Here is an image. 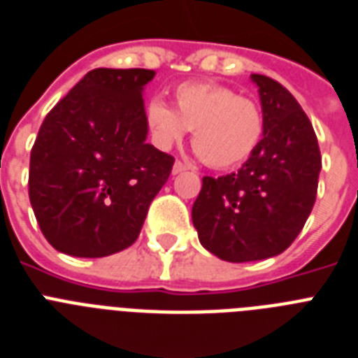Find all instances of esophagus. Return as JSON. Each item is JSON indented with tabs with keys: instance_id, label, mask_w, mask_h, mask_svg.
Segmentation results:
<instances>
[{
	"instance_id": "esophagus-1",
	"label": "esophagus",
	"mask_w": 358,
	"mask_h": 358,
	"mask_svg": "<svg viewBox=\"0 0 358 358\" xmlns=\"http://www.w3.org/2000/svg\"><path fill=\"white\" fill-rule=\"evenodd\" d=\"M187 169H189V165H187V164H184V162L176 160V162H174V165H173V174L184 173V171H187Z\"/></svg>"
}]
</instances>
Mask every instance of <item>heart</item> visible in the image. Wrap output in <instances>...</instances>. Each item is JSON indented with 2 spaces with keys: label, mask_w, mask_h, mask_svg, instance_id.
I'll return each instance as SVG.
<instances>
[{
  "label": "heart",
  "mask_w": 358,
  "mask_h": 358,
  "mask_svg": "<svg viewBox=\"0 0 358 358\" xmlns=\"http://www.w3.org/2000/svg\"><path fill=\"white\" fill-rule=\"evenodd\" d=\"M176 110L160 98L147 103L156 145L169 149L193 131L198 155L215 169H231L253 155L264 134L260 105L218 83L189 82L174 91Z\"/></svg>",
  "instance_id": "heart-1"
}]
</instances>
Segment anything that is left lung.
I'll use <instances>...</instances> for the list:
<instances>
[{
  "mask_svg": "<svg viewBox=\"0 0 358 358\" xmlns=\"http://www.w3.org/2000/svg\"><path fill=\"white\" fill-rule=\"evenodd\" d=\"M264 113V138L238 173L203 176L193 203L200 244L227 262H253L286 251L317 200L322 156L295 96L253 74Z\"/></svg>",
  "mask_w": 358,
  "mask_h": 358,
  "instance_id": "left-lung-1",
  "label": "left lung"
}]
</instances>
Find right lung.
Returning <instances> with one entry per match:
<instances>
[{
	"label": "right lung",
	"instance_id": "1",
	"mask_svg": "<svg viewBox=\"0 0 358 358\" xmlns=\"http://www.w3.org/2000/svg\"><path fill=\"white\" fill-rule=\"evenodd\" d=\"M149 69H94L45 116L31 151L29 198L54 249L82 258L136 242L174 158L145 142Z\"/></svg>",
	"mask_w": 358,
	"mask_h": 358
}]
</instances>
